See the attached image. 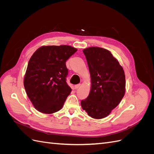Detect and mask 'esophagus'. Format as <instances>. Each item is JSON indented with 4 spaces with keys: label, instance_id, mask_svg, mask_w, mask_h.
<instances>
[{
    "label": "esophagus",
    "instance_id": "esophagus-1",
    "mask_svg": "<svg viewBox=\"0 0 154 154\" xmlns=\"http://www.w3.org/2000/svg\"><path fill=\"white\" fill-rule=\"evenodd\" d=\"M80 86H81V84H80V83H79V84H77V85L74 86V87H75V89H78V88L80 87Z\"/></svg>",
    "mask_w": 154,
    "mask_h": 154
}]
</instances>
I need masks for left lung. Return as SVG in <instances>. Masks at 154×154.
<instances>
[{"instance_id": "left-lung-1", "label": "left lung", "mask_w": 154, "mask_h": 154, "mask_svg": "<svg viewBox=\"0 0 154 154\" xmlns=\"http://www.w3.org/2000/svg\"><path fill=\"white\" fill-rule=\"evenodd\" d=\"M91 73L92 85L89 95L81 101L82 109L94 119L106 117L125 95V75L109 51L97 47L83 51Z\"/></svg>"}]
</instances>
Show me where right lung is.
<instances>
[{
  "label": "right lung",
  "instance_id": "obj_1",
  "mask_svg": "<svg viewBox=\"0 0 154 154\" xmlns=\"http://www.w3.org/2000/svg\"><path fill=\"white\" fill-rule=\"evenodd\" d=\"M77 51L69 45L42 46L32 55L24 85L35 109L44 114L60 110L72 89L66 82L67 60Z\"/></svg>",
  "mask_w": 154,
  "mask_h": 154
}]
</instances>
